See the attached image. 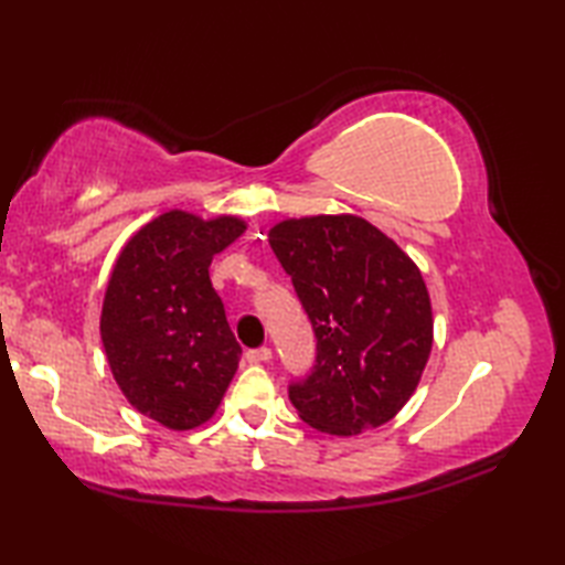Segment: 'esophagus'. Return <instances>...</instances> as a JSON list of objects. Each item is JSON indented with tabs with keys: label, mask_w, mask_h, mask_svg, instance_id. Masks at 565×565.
I'll use <instances>...</instances> for the list:
<instances>
[{
	"label": "esophagus",
	"mask_w": 565,
	"mask_h": 565,
	"mask_svg": "<svg viewBox=\"0 0 565 565\" xmlns=\"http://www.w3.org/2000/svg\"><path fill=\"white\" fill-rule=\"evenodd\" d=\"M245 356H247L249 364H262V362H269L271 350H269V347H257V350H247Z\"/></svg>",
	"instance_id": "obj_1"
}]
</instances>
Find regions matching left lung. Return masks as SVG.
<instances>
[{
  "mask_svg": "<svg viewBox=\"0 0 565 565\" xmlns=\"http://www.w3.org/2000/svg\"><path fill=\"white\" fill-rule=\"evenodd\" d=\"M269 245L316 332V364L289 383L303 423L330 435L379 427L411 398L431 350L423 274L354 215L284 221Z\"/></svg>",
  "mask_w": 565,
  "mask_h": 565,
  "instance_id": "obj_1",
  "label": "left lung"
}]
</instances>
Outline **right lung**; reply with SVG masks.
<instances>
[{
    "label": "right lung",
    "mask_w": 565,
    "mask_h": 565,
    "mask_svg": "<svg viewBox=\"0 0 565 565\" xmlns=\"http://www.w3.org/2000/svg\"><path fill=\"white\" fill-rule=\"evenodd\" d=\"M245 233L233 215L162 213L128 239L102 310V342L130 405L170 429L215 413L243 347L227 326L209 267Z\"/></svg>",
    "instance_id": "right-lung-1"
}]
</instances>
